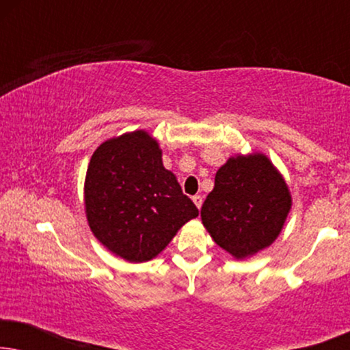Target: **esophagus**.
<instances>
[{
    "mask_svg": "<svg viewBox=\"0 0 350 350\" xmlns=\"http://www.w3.org/2000/svg\"><path fill=\"white\" fill-rule=\"evenodd\" d=\"M202 196H194V198H193V202L196 204V207H198V208H200V207H202Z\"/></svg>",
    "mask_w": 350,
    "mask_h": 350,
    "instance_id": "esophagus-1",
    "label": "esophagus"
}]
</instances>
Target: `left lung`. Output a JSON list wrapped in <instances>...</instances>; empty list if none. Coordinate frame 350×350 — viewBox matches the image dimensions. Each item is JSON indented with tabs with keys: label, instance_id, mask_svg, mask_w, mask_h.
I'll return each mask as SVG.
<instances>
[{
	"label": "left lung",
	"instance_id": "8db88e82",
	"mask_svg": "<svg viewBox=\"0 0 350 350\" xmlns=\"http://www.w3.org/2000/svg\"><path fill=\"white\" fill-rule=\"evenodd\" d=\"M291 208L284 176L265 154L229 157L200 208L210 236L237 260L269 247Z\"/></svg>",
	"mask_w": 350,
	"mask_h": 350
}]
</instances>
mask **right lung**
<instances>
[{"label": "right lung", "mask_w": 350, "mask_h": 350, "mask_svg": "<svg viewBox=\"0 0 350 350\" xmlns=\"http://www.w3.org/2000/svg\"><path fill=\"white\" fill-rule=\"evenodd\" d=\"M84 205L94 236L131 262L152 260L199 215L145 131L124 133L95 150L85 174Z\"/></svg>", "instance_id": "obj_1"}]
</instances>
